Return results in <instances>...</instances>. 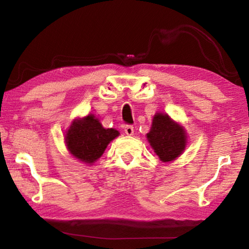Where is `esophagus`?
Returning a JSON list of instances; mask_svg holds the SVG:
<instances>
[{"instance_id": "obj_1", "label": "esophagus", "mask_w": 249, "mask_h": 249, "mask_svg": "<svg viewBox=\"0 0 249 249\" xmlns=\"http://www.w3.org/2000/svg\"><path fill=\"white\" fill-rule=\"evenodd\" d=\"M124 132L126 135H133L134 134V127L132 125H126L124 127Z\"/></svg>"}]
</instances>
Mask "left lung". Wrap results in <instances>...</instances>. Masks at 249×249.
<instances>
[{"label":"left lung","mask_w":249,"mask_h":249,"mask_svg":"<svg viewBox=\"0 0 249 249\" xmlns=\"http://www.w3.org/2000/svg\"><path fill=\"white\" fill-rule=\"evenodd\" d=\"M147 140L163 162L172 161L179 157L187 145L184 128L163 113H157L154 116Z\"/></svg>","instance_id":"1"}]
</instances>
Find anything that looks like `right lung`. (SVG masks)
Instances as JSON below:
<instances>
[{
  "label": "right lung",
  "instance_id": "obj_1",
  "mask_svg": "<svg viewBox=\"0 0 249 249\" xmlns=\"http://www.w3.org/2000/svg\"><path fill=\"white\" fill-rule=\"evenodd\" d=\"M119 135V130L104 128L93 114H89L72 122L65 136V142L74 158L91 165L103 155L109 142Z\"/></svg>",
  "mask_w": 249,
  "mask_h": 249
}]
</instances>
